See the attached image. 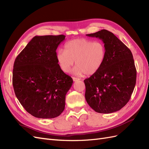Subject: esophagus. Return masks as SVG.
Wrapping results in <instances>:
<instances>
[{"mask_svg":"<svg viewBox=\"0 0 149 149\" xmlns=\"http://www.w3.org/2000/svg\"><path fill=\"white\" fill-rule=\"evenodd\" d=\"M73 81H77L80 80L79 78H75V77H73Z\"/></svg>","mask_w":149,"mask_h":149,"instance_id":"obj_1","label":"esophagus"}]
</instances>
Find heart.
Returning <instances> with one entry per match:
<instances>
[{"instance_id": "obj_1", "label": "heart", "mask_w": 149, "mask_h": 149, "mask_svg": "<svg viewBox=\"0 0 149 149\" xmlns=\"http://www.w3.org/2000/svg\"><path fill=\"white\" fill-rule=\"evenodd\" d=\"M105 57L103 43L86 38L71 40L65 45V50L59 49L56 53L58 63L64 73H68L75 61L73 73L76 75L95 74L103 65Z\"/></svg>"}]
</instances>
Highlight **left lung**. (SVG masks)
<instances>
[{"mask_svg":"<svg viewBox=\"0 0 149 149\" xmlns=\"http://www.w3.org/2000/svg\"><path fill=\"white\" fill-rule=\"evenodd\" d=\"M86 35L102 40L106 57L100 70L84 80L86 100L99 113L119 111L130 100L136 83L137 71L132 52L107 30Z\"/></svg>","mask_w":149,"mask_h":149,"instance_id":"obj_1","label":"left lung"}]
</instances>
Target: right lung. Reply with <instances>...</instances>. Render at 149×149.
Returning <instances> with one entry per match:
<instances>
[{
  "label": "right lung",
  "mask_w": 149,
  "mask_h": 149,
  "mask_svg": "<svg viewBox=\"0 0 149 149\" xmlns=\"http://www.w3.org/2000/svg\"><path fill=\"white\" fill-rule=\"evenodd\" d=\"M65 36H35L13 65L12 84L15 96L29 114L51 119L65 109V96L73 79L59 66L56 50Z\"/></svg>",
  "instance_id": "1"
}]
</instances>
